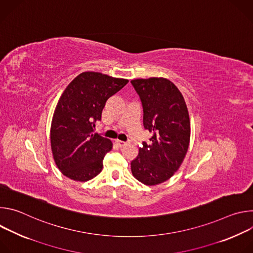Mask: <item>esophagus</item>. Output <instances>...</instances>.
<instances>
[{
	"label": "esophagus",
	"instance_id": "1",
	"mask_svg": "<svg viewBox=\"0 0 253 253\" xmlns=\"http://www.w3.org/2000/svg\"><path fill=\"white\" fill-rule=\"evenodd\" d=\"M115 144H116V145H118L119 147H124L126 145V143L121 141V140H115Z\"/></svg>",
	"mask_w": 253,
	"mask_h": 253
}]
</instances>
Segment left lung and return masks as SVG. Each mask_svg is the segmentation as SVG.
Masks as SVG:
<instances>
[{
	"instance_id": "left-lung-1",
	"label": "left lung",
	"mask_w": 253,
	"mask_h": 253,
	"mask_svg": "<svg viewBox=\"0 0 253 253\" xmlns=\"http://www.w3.org/2000/svg\"><path fill=\"white\" fill-rule=\"evenodd\" d=\"M143 107V125L152 137L143 142L131 162L133 176L153 186L170 179L181 166L190 142V120L185 100L166 78L131 81Z\"/></svg>"
}]
</instances>
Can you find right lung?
I'll return each mask as SVG.
<instances>
[{"label":"right lung","instance_id":"add662e5","mask_svg":"<svg viewBox=\"0 0 253 253\" xmlns=\"http://www.w3.org/2000/svg\"><path fill=\"white\" fill-rule=\"evenodd\" d=\"M129 81L98 72H83L61 95L51 124V148L55 163L66 177L85 182L103 168L112 142L94 132L106 101Z\"/></svg>","mask_w":253,"mask_h":253}]
</instances>
